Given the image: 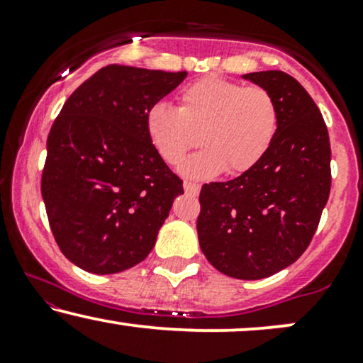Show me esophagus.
<instances>
[{"label":"esophagus","instance_id":"34e87169","mask_svg":"<svg viewBox=\"0 0 363 363\" xmlns=\"http://www.w3.org/2000/svg\"><path fill=\"white\" fill-rule=\"evenodd\" d=\"M199 189H201V186L196 184V182H191V181H184V191L187 194H198Z\"/></svg>","mask_w":363,"mask_h":363}]
</instances>
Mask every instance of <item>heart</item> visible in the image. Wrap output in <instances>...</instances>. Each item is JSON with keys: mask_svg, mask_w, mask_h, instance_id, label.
Segmentation results:
<instances>
[{"mask_svg": "<svg viewBox=\"0 0 363 363\" xmlns=\"http://www.w3.org/2000/svg\"><path fill=\"white\" fill-rule=\"evenodd\" d=\"M145 129L158 157L169 165H177L201 141L205 148L182 165L186 176L206 179L223 170L240 176L272 148L278 107L264 86L206 77L181 90L179 109L153 104L145 114Z\"/></svg>", "mask_w": 363, "mask_h": 363, "instance_id": "b5f03b06", "label": "heart"}]
</instances>
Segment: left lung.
I'll use <instances>...</instances> for the list:
<instances>
[{"instance_id": "obj_1", "label": "left lung", "mask_w": 363, "mask_h": 363, "mask_svg": "<svg viewBox=\"0 0 363 363\" xmlns=\"http://www.w3.org/2000/svg\"><path fill=\"white\" fill-rule=\"evenodd\" d=\"M244 78L273 95L277 136L252 170L203 184L196 228L218 272L259 280L309 247L331 191V145L319 107L294 77L272 69Z\"/></svg>"}]
</instances>
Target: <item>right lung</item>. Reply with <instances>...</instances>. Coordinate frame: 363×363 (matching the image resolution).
<instances>
[{
  "label": "right lung",
  "instance_id": "obj_1",
  "mask_svg": "<svg viewBox=\"0 0 363 363\" xmlns=\"http://www.w3.org/2000/svg\"><path fill=\"white\" fill-rule=\"evenodd\" d=\"M186 77L109 65L54 121L40 191L61 252L85 272L119 273L143 261L184 193L150 143L145 114Z\"/></svg>",
  "mask_w": 363,
  "mask_h": 363
}]
</instances>
